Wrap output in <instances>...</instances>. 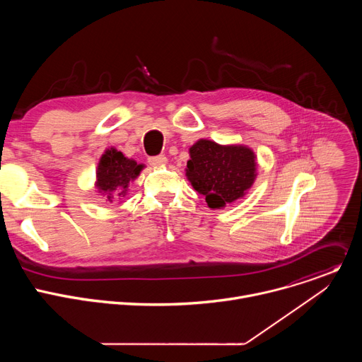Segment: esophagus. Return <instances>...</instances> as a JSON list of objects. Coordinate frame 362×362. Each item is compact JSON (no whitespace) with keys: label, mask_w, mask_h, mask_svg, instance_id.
I'll use <instances>...</instances> for the list:
<instances>
[{"label":"esophagus","mask_w":362,"mask_h":362,"mask_svg":"<svg viewBox=\"0 0 362 362\" xmlns=\"http://www.w3.org/2000/svg\"><path fill=\"white\" fill-rule=\"evenodd\" d=\"M148 165L153 166V168H162L168 163V158L163 156V154H159V156H151L147 159Z\"/></svg>","instance_id":"esophagus-1"}]
</instances>
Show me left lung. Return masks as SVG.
Segmentation results:
<instances>
[{
	"label": "left lung",
	"mask_w": 362,
	"mask_h": 362,
	"mask_svg": "<svg viewBox=\"0 0 362 362\" xmlns=\"http://www.w3.org/2000/svg\"><path fill=\"white\" fill-rule=\"evenodd\" d=\"M186 176L212 209L242 197L256 176L255 153L245 146L199 140L190 147Z\"/></svg>",
	"instance_id": "left-lung-1"
}]
</instances>
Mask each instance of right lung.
Returning <instances> with one entry per match:
<instances>
[{"label": "right lung", "instance_id": "1", "mask_svg": "<svg viewBox=\"0 0 362 362\" xmlns=\"http://www.w3.org/2000/svg\"><path fill=\"white\" fill-rule=\"evenodd\" d=\"M143 169V165H137L134 160L124 158L122 151L109 148L103 154L97 168L95 186L107 199L120 196L127 189L129 183L136 179Z\"/></svg>", "mask_w": 362, "mask_h": 362}]
</instances>
